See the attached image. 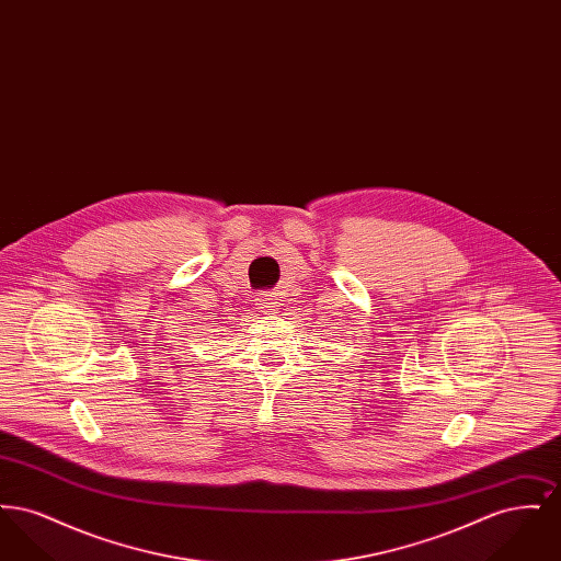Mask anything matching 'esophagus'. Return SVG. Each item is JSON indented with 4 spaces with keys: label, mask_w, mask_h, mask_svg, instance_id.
<instances>
[{
    "label": "esophagus",
    "mask_w": 561,
    "mask_h": 561,
    "mask_svg": "<svg viewBox=\"0 0 561 561\" xmlns=\"http://www.w3.org/2000/svg\"><path fill=\"white\" fill-rule=\"evenodd\" d=\"M256 305L263 311H275V307H279V298H277V294L273 293L259 294L256 296Z\"/></svg>",
    "instance_id": "1"
}]
</instances>
